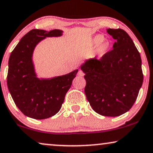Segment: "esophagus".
Returning a JSON list of instances; mask_svg holds the SVG:
<instances>
[{
	"label": "esophagus",
	"mask_w": 153,
	"mask_h": 153,
	"mask_svg": "<svg viewBox=\"0 0 153 153\" xmlns=\"http://www.w3.org/2000/svg\"><path fill=\"white\" fill-rule=\"evenodd\" d=\"M84 72H83L82 70H79V72H78V76H84Z\"/></svg>",
	"instance_id": "1"
}]
</instances>
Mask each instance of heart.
Segmentation results:
<instances>
[{
  "mask_svg": "<svg viewBox=\"0 0 153 153\" xmlns=\"http://www.w3.org/2000/svg\"><path fill=\"white\" fill-rule=\"evenodd\" d=\"M91 44L93 47H97V53L100 56H103L108 51L110 47V42L108 40L104 39V37L102 35H96L91 40Z\"/></svg>",
  "mask_w": 153,
  "mask_h": 153,
  "instance_id": "1",
  "label": "heart"
}]
</instances>
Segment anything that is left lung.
Segmentation results:
<instances>
[{
  "label": "left lung",
  "mask_w": 153,
  "mask_h": 153,
  "mask_svg": "<svg viewBox=\"0 0 153 153\" xmlns=\"http://www.w3.org/2000/svg\"><path fill=\"white\" fill-rule=\"evenodd\" d=\"M116 39L113 49L81 66L86 81L85 93L90 105L104 116H120L130 109L143 80L141 56L124 30H106Z\"/></svg>",
  "instance_id": "1"
}]
</instances>
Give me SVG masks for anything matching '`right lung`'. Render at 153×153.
I'll return each instance as SVG.
<instances>
[{
  "instance_id": "obj_1",
  "label": "right lung",
  "mask_w": 153,
  "mask_h": 153,
  "mask_svg": "<svg viewBox=\"0 0 153 153\" xmlns=\"http://www.w3.org/2000/svg\"><path fill=\"white\" fill-rule=\"evenodd\" d=\"M62 33L58 29L49 32L33 29L21 39L10 54L8 90L19 109L30 118L42 120L57 114L78 72L76 70L50 79H39L35 74L32 61L35 46L46 37H58Z\"/></svg>"
}]
</instances>
